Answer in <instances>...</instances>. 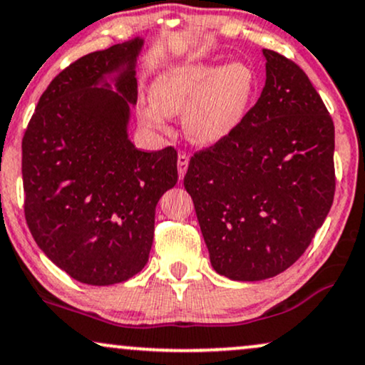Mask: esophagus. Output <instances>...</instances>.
<instances>
[{"mask_svg": "<svg viewBox=\"0 0 365 365\" xmlns=\"http://www.w3.org/2000/svg\"><path fill=\"white\" fill-rule=\"evenodd\" d=\"M187 164H190V157L186 154H179L178 155V173H179V179L184 178L187 170Z\"/></svg>", "mask_w": 365, "mask_h": 365, "instance_id": "1", "label": "esophagus"}]
</instances>
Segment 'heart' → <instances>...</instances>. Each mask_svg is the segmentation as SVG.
<instances>
[{
    "instance_id": "heart-1",
    "label": "heart",
    "mask_w": 365,
    "mask_h": 365,
    "mask_svg": "<svg viewBox=\"0 0 365 365\" xmlns=\"http://www.w3.org/2000/svg\"><path fill=\"white\" fill-rule=\"evenodd\" d=\"M255 93V74L244 61L169 67L148 88L150 105L138 108L147 128L165 132V116L181 115L184 135L196 145L225 140L244 121Z\"/></svg>"
}]
</instances>
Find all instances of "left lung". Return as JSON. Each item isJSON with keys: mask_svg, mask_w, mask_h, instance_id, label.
<instances>
[{"mask_svg": "<svg viewBox=\"0 0 365 365\" xmlns=\"http://www.w3.org/2000/svg\"><path fill=\"white\" fill-rule=\"evenodd\" d=\"M265 86L235 132L191 157L184 187L213 269L262 281L298 260L335 195V127L299 66L262 48Z\"/></svg>", "mask_w": 365, "mask_h": 365, "instance_id": "left-lung-1", "label": "left lung"}]
</instances>
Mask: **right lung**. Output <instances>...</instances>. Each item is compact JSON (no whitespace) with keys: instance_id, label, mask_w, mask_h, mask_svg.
Masks as SVG:
<instances>
[{"instance_id":"add662e5","label":"right lung","mask_w":365,"mask_h":365,"mask_svg":"<svg viewBox=\"0 0 365 365\" xmlns=\"http://www.w3.org/2000/svg\"><path fill=\"white\" fill-rule=\"evenodd\" d=\"M143 38L78 58L40 96L21 142L25 218L57 267L91 286L140 272L155 206L178 182V152L130 142Z\"/></svg>"}]
</instances>
